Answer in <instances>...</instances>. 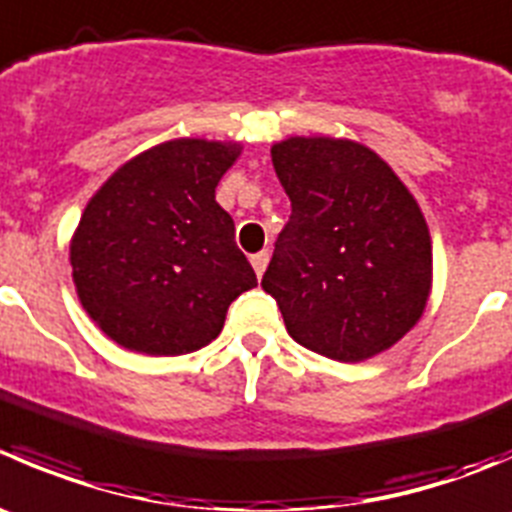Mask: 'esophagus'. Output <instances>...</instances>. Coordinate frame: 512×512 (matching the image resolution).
Listing matches in <instances>:
<instances>
[{
    "label": "esophagus",
    "mask_w": 512,
    "mask_h": 512,
    "mask_svg": "<svg viewBox=\"0 0 512 512\" xmlns=\"http://www.w3.org/2000/svg\"><path fill=\"white\" fill-rule=\"evenodd\" d=\"M267 260H270V255H267V252H257V255L250 257L252 267H255V272H257V277H262V272H265Z\"/></svg>",
    "instance_id": "1"
}]
</instances>
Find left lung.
<instances>
[{
    "instance_id": "obj_1",
    "label": "left lung",
    "mask_w": 512,
    "mask_h": 512,
    "mask_svg": "<svg viewBox=\"0 0 512 512\" xmlns=\"http://www.w3.org/2000/svg\"><path fill=\"white\" fill-rule=\"evenodd\" d=\"M272 165L290 197L262 290L307 350L362 362L403 340L433 290V242L418 200L370 147L287 137Z\"/></svg>"
}]
</instances>
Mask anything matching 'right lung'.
I'll return each instance as SVG.
<instances>
[{
	"instance_id": "add662e5",
	"label": "right lung",
	"mask_w": 512,
	"mask_h": 512,
	"mask_svg": "<svg viewBox=\"0 0 512 512\" xmlns=\"http://www.w3.org/2000/svg\"><path fill=\"white\" fill-rule=\"evenodd\" d=\"M240 155V142H162L114 170L84 207L69 242L74 290L124 350H200L222 332L230 302L257 285L215 200Z\"/></svg>"
}]
</instances>
